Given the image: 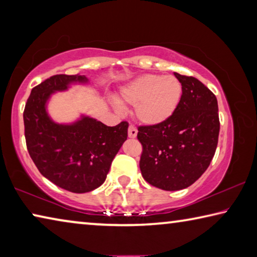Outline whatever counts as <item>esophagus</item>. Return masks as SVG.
<instances>
[{
  "label": "esophagus",
  "instance_id": "34e87169",
  "mask_svg": "<svg viewBox=\"0 0 257 257\" xmlns=\"http://www.w3.org/2000/svg\"><path fill=\"white\" fill-rule=\"evenodd\" d=\"M128 136H129V138H135L137 136V129H136V127H135V125H133V124L129 125Z\"/></svg>",
  "mask_w": 257,
  "mask_h": 257
}]
</instances>
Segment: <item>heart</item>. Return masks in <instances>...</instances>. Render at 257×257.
Returning <instances> with one entry per match:
<instances>
[{
    "instance_id": "obj_1",
    "label": "heart",
    "mask_w": 257,
    "mask_h": 257,
    "mask_svg": "<svg viewBox=\"0 0 257 257\" xmlns=\"http://www.w3.org/2000/svg\"><path fill=\"white\" fill-rule=\"evenodd\" d=\"M182 96V85L175 76L145 75L124 86L119 103L135 105V116L142 123L155 125L167 121Z\"/></svg>"
}]
</instances>
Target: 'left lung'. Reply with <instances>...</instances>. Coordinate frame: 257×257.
Masks as SVG:
<instances>
[{"label":"left lung","instance_id":"8db88e82","mask_svg":"<svg viewBox=\"0 0 257 257\" xmlns=\"http://www.w3.org/2000/svg\"><path fill=\"white\" fill-rule=\"evenodd\" d=\"M175 76L182 85L176 112L160 124L139 125L137 134L143 178L169 191L187 188L206 171L220 132L215 95L195 77Z\"/></svg>","mask_w":257,"mask_h":257}]
</instances>
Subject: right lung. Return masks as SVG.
<instances>
[{"label": "right lung", "instance_id": "right-lung-1", "mask_svg": "<svg viewBox=\"0 0 257 257\" xmlns=\"http://www.w3.org/2000/svg\"><path fill=\"white\" fill-rule=\"evenodd\" d=\"M85 82L78 75H55L34 87L24 110L28 153L38 171L60 188L76 194L96 189L106 179L111 163L128 136V122L108 127L84 116L64 125L52 121L45 104L55 90L71 82Z\"/></svg>", "mask_w": 257, "mask_h": 257}]
</instances>
